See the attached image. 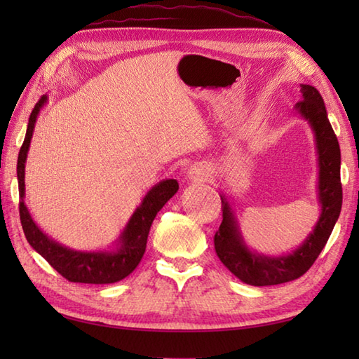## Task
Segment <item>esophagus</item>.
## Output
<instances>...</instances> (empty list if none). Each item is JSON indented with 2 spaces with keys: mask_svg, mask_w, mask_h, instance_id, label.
<instances>
[{
  "mask_svg": "<svg viewBox=\"0 0 359 359\" xmlns=\"http://www.w3.org/2000/svg\"><path fill=\"white\" fill-rule=\"evenodd\" d=\"M188 179H191L194 182H207L211 179V170L207 165L202 163H194L193 166L188 168Z\"/></svg>",
  "mask_w": 359,
  "mask_h": 359,
  "instance_id": "esophagus-1",
  "label": "esophagus"
}]
</instances>
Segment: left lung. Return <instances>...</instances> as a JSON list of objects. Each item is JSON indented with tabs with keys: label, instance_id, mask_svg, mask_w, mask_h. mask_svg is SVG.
<instances>
[{
	"label": "left lung",
	"instance_id": "1",
	"mask_svg": "<svg viewBox=\"0 0 359 359\" xmlns=\"http://www.w3.org/2000/svg\"><path fill=\"white\" fill-rule=\"evenodd\" d=\"M302 100L294 104L297 116L309 121L315 135L318 154V202L321 207L318 222L306 241L292 253L266 256L248 248L238 219L225 194L222 201V224L215 234L216 253L236 278L250 285H278L294 280L306 273L325 247L337 224L342 205L341 151L337 135L327 117L325 104L316 88L301 85Z\"/></svg>",
	"mask_w": 359,
	"mask_h": 359
}]
</instances>
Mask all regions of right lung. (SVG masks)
<instances>
[{
	"label": "right lung",
	"mask_w": 359,
	"mask_h": 359,
	"mask_svg": "<svg viewBox=\"0 0 359 359\" xmlns=\"http://www.w3.org/2000/svg\"><path fill=\"white\" fill-rule=\"evenodd\" d=\"M46 103H48V95H43L35 104L32 112H30L26 137L18 154L17 175L22 231H25L30 247L38 255H41L67 280L81 282V284H114V282H118L129 276L142 261L144 250H147V241L152 220L157 216V212L163 208V205L177 193L179 184L175 179H166L152 187L147 196L143 197L142 203L133 212L131 219L128 220L123 231L118 236L116 247L112 250L79 251L53 241L38 228L25 203V168L27 151L30 140H32L36 117Z\"/></svg>",
	"instance_id": "add662e5"
}]
</instances>
